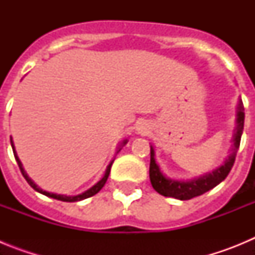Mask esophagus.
Segmentation results:
<instances>
[{
  "label": "esophagus",
  "instance_id": "esophagus-1",
  "mask_svg": "<svg viewBox=\"0 0 255 255\" xmlns=\"http://www.w3.org/2000/svg\"><path fill=\"white\" fill-rule=\"evenodd\" d=\"M147 124H143V125H140L139 126V132H141V134H145V132H147Z\"/></svg>",
  "mask_w": 255,
  "mask_h": 255
}]
</instances>
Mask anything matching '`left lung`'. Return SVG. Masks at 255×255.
Here are the masks:
<instances>
[{"label":"left lung","instance_id":"left-lung-1","mask_svg":"<svg viewBox=\"0 0 255 255\" xmlns=\"http://www.w3.org/2000/svg\"><path fill=\"white\" fill-rule=\"evenodd\" d=\"M244 105H243V101H240L238 111V126H236V132L235 136H234L233 153L230 154L229 159H226L224 166H221L212 173H208V175L199 177V179L191 180V181H175V180L164 177L163 173L159 170L158 164L155 163L154 150L150 147L149 177L153 189L161 195H163V197L188 200L204 194V193L209 191L215 186H217L221 181H224L230 173V171H231V168H233L234 163H235L236 153H238L239 147H240L243 129H244Z\"/></svg>","mask_w":255,"mask_h":255}]
</instances>
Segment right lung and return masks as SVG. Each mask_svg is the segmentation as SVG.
Listing matches in <instances>:
<instances>
[{
    "label": "right lung",
    "mask_w": 255,
    "mask_h": 255,
    "mask_svg": "<svg viewBox=\"0 0 255 255\" xmlns=\"http://www.w3.org/2000/svg\"><path fill=\"white\" fill-rule=\"evenodd\" d=\"M10 140H11V147H12V150H13V155H15V159H16L17 164H19V168H20V171H21L22 176L25 177V180H26V181H28L29 185H30L31 188L34 189L35 191L40 193V194H43V195H46V197H49V198H53V199L62 200V202H78V200H83V199H87V198L93 197V195H96L97 193H98V191H100L101 189L103 188V186H105L106 181H107V179H108V175H110V171H111L112 163H110V164H108L107 170H106L105 176L102 177V180H100V181L97 182V184L93 186V188H91V189H89V190L84 191L83 194L75 195V197H66V195H60V194H53V193H48V191H44V190H42V189H40V188H38V186L35 185L34 182L31 181L30 177H29L28 175H26V172H25V171H24V168H22V164H21V162H20L19 157H17V155H16V152H15V148H13L12 139L10 138ZM124 144H126V140L124 141Z\"/></svg>",
    "instance_id": "1"
}]
</instances>
